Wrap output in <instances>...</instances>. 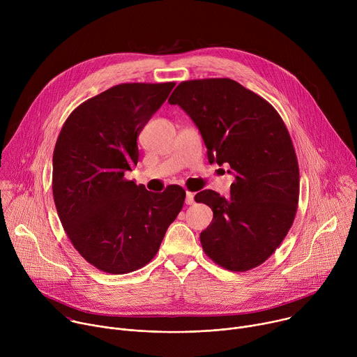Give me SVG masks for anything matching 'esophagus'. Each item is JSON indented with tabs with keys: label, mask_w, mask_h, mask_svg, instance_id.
<instances>
[{
	"label": "esophagus",
	"mask_w": 357,
	"mask_h": 357,
	"mask_svg": "<svg viewBox=\"0 0 357 357\" xmlns=\"http://www.w3.org/2000/svg\"><path fill=\"white\" fill-rule=\"evenodd\" d=\"M195 203V193L193 192H186V205H193Z\"/></svg>",
	"instance_id": "esophagus-1"
}]
</instances>
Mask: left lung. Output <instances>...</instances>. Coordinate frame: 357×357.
<instances>
[{
    "instance_id": "1",
    "label": "left lung",
    "mask_w": 357,
    "mask_h": 357,
    "mask_svg": "<svg viewBox=\"0 0 357 357\" xmlns=\"http://www.w3.org/2000/svg\"><path fill=\"white\" fill-rule=\"evenodd\" d=\"M199 128L209 162L230 165V197L206 189L213 220L200 233L206 256L244 273L263 264L289 231L299 199V168L289 132L261 96L227 79L181 82L169 97Z\"/></svg>"
}]
</instances>
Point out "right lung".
<instances>
[{
    "instance_id": "right-lung-1",
    "label": "right lung",
    "mask_w": 357,
    "mask_h": 357,
    "mask_svg": "<svg viewBox=\"0 0 357 357\" xmlns=\"http://www.w3.org/2000/svg\"><path fill=\"white\" fill-rule=\"evenodd\" d=\"M175 82L123 83L77 106L54 151L52 192L61 223L80 256L109 274L146 266L186 192H148L124 178L138 162L137 138Z\"/></svg>"
}]
</instances>
